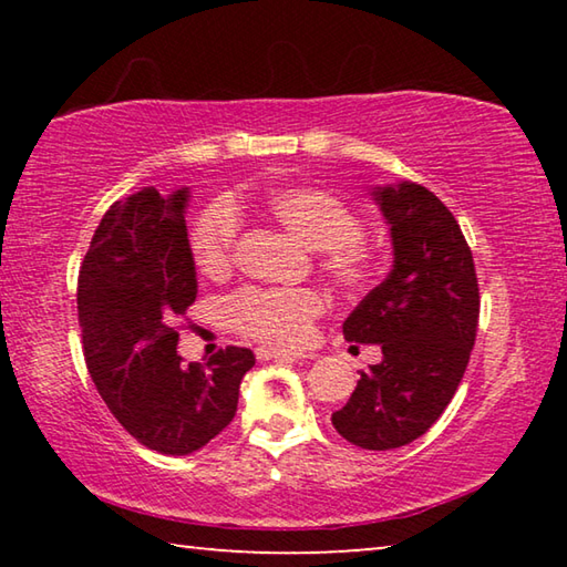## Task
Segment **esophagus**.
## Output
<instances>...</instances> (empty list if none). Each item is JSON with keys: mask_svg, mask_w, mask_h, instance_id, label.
Segmentation results:
<instances>
[{"mask_svg": "<svg viewBox=\"0 0 567 567\" xmlns=\"http://www.w3.org/2000/svg\"><path fill=\"white\" fill-rule=\"evenodd\" d=\"M255 354H257V360H302V358H310V354H305V352L267 348V344H262V348H257Z\"/></svg>", "mask_w": 567, "mask_h": 567, "instance_id": "obj_1", "label": "esophagus"}]
</instances>
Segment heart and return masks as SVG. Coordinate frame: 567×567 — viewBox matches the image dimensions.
<instances>
[{"label": "heart", "mask_w": 567, "mask_h": 567, "mask_svg": "<svg viewBox=\"0 0 567 567\" xmlns=\"http://www.w3.org/2000/svg\"><path fill=\"white\" fill-rule=\"evenodd\" d=\"M260 207L282 227L320 252V270L348 292H362L378 280L380 255L362 235V219L328 189L287 185L265 192ZM239 215L217 199L195 219L189 233L192 260L207 277H223L235 262ZM225 322L243 338L297 348L312 338L324 297L310 287H243L223 307Z\"/></svg>", "instance_id": "1"}]
</instances>
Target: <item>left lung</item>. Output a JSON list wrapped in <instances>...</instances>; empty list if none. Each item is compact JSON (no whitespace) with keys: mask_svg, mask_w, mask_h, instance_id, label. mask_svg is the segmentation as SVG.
<instances>
[{"mask_svg":"<svg viewBox=\"0 0 567 567\" xmlns=\"http://www.w3.org/2000/svg\"><path fill=\"white\" fill-rule=\"evenodd\" d=\"M395 249L392 272L342 324L350 342L380 344L332 425L364 450L425 435L453 400L475 344L480 290L470 245L453 213L415 182L378 187Z\"/></svg>","mask_w":567,"mask_h":567,"instance_id":"left-lung-1","label":"left lung"}]
</instances>
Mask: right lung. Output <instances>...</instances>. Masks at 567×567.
I'll return each instance as SVG.
<instances>
[{
	"instance_id": "obj_1",
	"label": "right lung",
	"mask_w": 567,
	"mask_h": 567,
	"mask_svg": "<svg viewBox=\"0 0 567 567\" xmlns=\"http://www.w3.org/2000/svg\"><path fill=\"white\" fill-rule=\"evenodd\" d=\"M187 187H145L114 203L94 229L76 280L84 362L127 433L165 455H189L233 422L239 382L255 364L229 344L182 364L179 320L197 297L185 225Z\"/></svg>"
}]
</instances>
